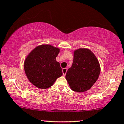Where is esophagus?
<instances>
[{
	"mask_svg": "<svg viewBox=\"0 0 124 124\" xmlns=\"http://www.w3.org/2000/svg\"><path fill=\"white\" fill-rule=\"evenodd\" d=\"M67 71V68H63V69H62V73H63V75L64 76H65L66 75V74Z\"/></svg>",
	"mask_w": 124,
	"mask_h": 124,
	"instance_id": "esophagus-1",
	"label": "esophagus"
}]
</instances>
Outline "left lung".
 <instances>
[{"mask_svg": "<svg viewBox=\"0 0 124 124\" xmlns=\"http://www.w3.org/2000/svg\"><path fill=\"white\" fill-rule=\"evenodd\" d=\"M100 73V63L95 55L87 48H79L74 52L73 64L66 79L71 90L83 92L92 87Z\"/></svg>", "mask_w": 124, "mask_h": 124, "instance_id": "1", "label": "left lung"}]
</instances>
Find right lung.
I'll use <instances>...</instances> for the list:
<instances>
[{
    "instance_id": "add662e5",
    "label": "right lung",
    "mask_w": 124,
    "mask_h": 124,
    "mask_svg": "<svg viewBox=\"0 0 124 124\" xmlns=\"http://www.w3.org/2000/svg\"><path fill=\"white\" fill-rule=\"evenodd\" d=\"M59 49L48 45L37 47L24 61V67L28 79L40 89L51 86L62 74V68L56 57Z\"/></svg>"
}]
</instances>
